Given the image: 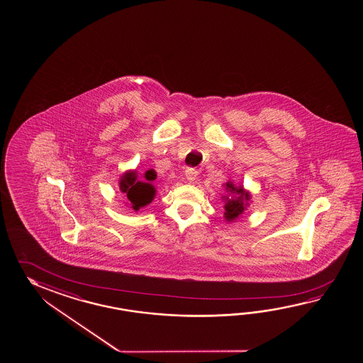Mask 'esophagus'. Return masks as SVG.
<instances>
[{"label": "esophagus", "instance_id": "obj_1", "mask_svg": "<svg viewBox=\"0 0 363 363\" xmlns=\"http://www.w3.org/2000/svg\"><path fill=\"white\" fill-rule=\"evenodd\" d=\"M185 178H186L189 183H192V182L197 179V171L194 170V169H186L185 170Z\"/></svg>", "mask_w": 363, "mask_h": 363}]
</instances>
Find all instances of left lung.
Wrapping results in <instances>:
<instances>
[{"mask_svg": "<svg viewBox=\"0 0 363 363\" xmlns=\"http://www.w3.org/2000/svg\"><path fill=\"white\" fill-rule=\"evenodd\" d=\"M225 185H227L225 189L228 192L235 194V196H231L230 199L227 197L225 199V205H224V211H225L224 213V218H225V220L231 222V220L236 219L238 216H241L244 213L245 206L247 205V201L250 197H249V193L245 192L242 189V186L236 188L232 183H227Z\"/></svg>", "mask_w": 363, "mask_h": 363, "instance_id": "left-lung-1", "label": "left lung"}]
</instances>
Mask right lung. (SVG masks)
I'll list each match as a JSON object with an SVG mask.
<instances>
[{
  "mask_svg": "<svg viewBox=\"0 0 363 363\" xmlns=\"http://www.w3.org/2000/svg\"><path fill=\"white\" fill-rule=\"evenodd\" d=\"M145 180H139L136 171L127 172L121 179V191L127 194V199L130 201L133 210H139L140 208L150 203L155 197V189L152 182L155 179V172L149 170L145 172Z\"/></svg>",
  "mask_w": 363,
  "mask_h": 363,
  "instance_id": "1",
  "label": "right lung"
}]
</instances>
